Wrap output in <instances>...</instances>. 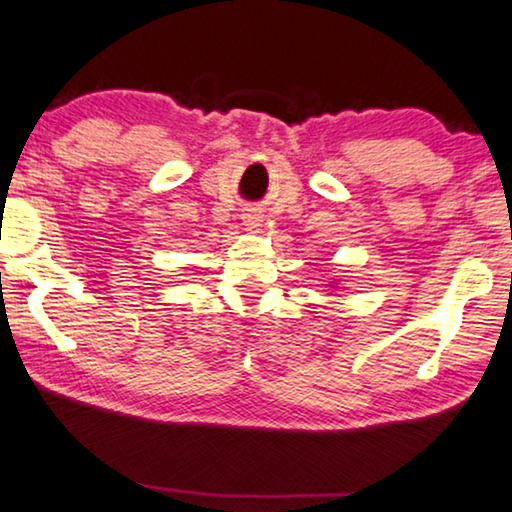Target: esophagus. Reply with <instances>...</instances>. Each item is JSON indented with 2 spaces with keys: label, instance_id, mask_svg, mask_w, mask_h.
Instances as JSON below:
<instances>
[{
  "label": "esophagus",
  "instance_id": "esophagus-1",
  "mask_svg": "<svg viewBox=\"0 0 512 512\" xmlns=\"http://www.w3.org/2000/svg\"><path fill=\"white\" fill-rule=\"evenodd\" d=\"M243 220H246V225H250V227H257V225H259L257 215H253V213H248V215H246V218H243Z\"/></svg>",
  "mask_w": 512,
  "mask_h": 512
}]
</instances>
